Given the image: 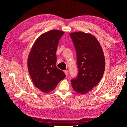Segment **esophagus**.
<instances>
[{
  "instance_id": "obj_1",
  "label": "esophagus",
  "mask_w": 127,
  "mask_h": 127,
  "mask_svg": "<svg viewBox=\"0 0 127 127\" xmlns=\"http://www.w3.org/2000/svg\"><path fill=\"white\" fill-rule=\"evenodd\" d=\"M64 72H65V73L66 75L67 76V75H68V71H67V70H65V71H64Z\"/></svg>"
}]
</instances>
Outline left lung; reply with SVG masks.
Listing matches in <instances>:
<instances>
[{"instance_id": "8db88e82", "label": "left lung", "mask_w": 127, "mask_h": 127, "mask_svg": "<svg viewBox=\"0 0 127 127\" xmlns=\"http://www.w3.org/2000/svg\"><path fill=\"white\" fill-rule=\"evenodd\" d=\"M77 57L78 73L71 80L76 92L85 94L100 81L105 68V60L102 47L91 34L79 31L71 33Z\"/></svg>"}]
</instances>
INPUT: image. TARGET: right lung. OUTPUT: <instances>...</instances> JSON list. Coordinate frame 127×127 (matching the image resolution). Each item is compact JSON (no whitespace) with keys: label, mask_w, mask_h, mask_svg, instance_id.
Here are the masks:
<instances>
[{"label":"right lung","mask_w":127,"mask_h":127,"mask_svg":"<svg viewBox=\"0 0 127 127\" xmlns=\"http://www.w3.org/2000/svg\"><path fill=\"white\" fill-rule=\"evenodd\" d=\"M64 32L52 30L36 40L28 58L29 73L34 86L44 93L55 88L66 75L56 67V49Z\"/></svg>","instance_id":"add662e5"}]
</instances>
